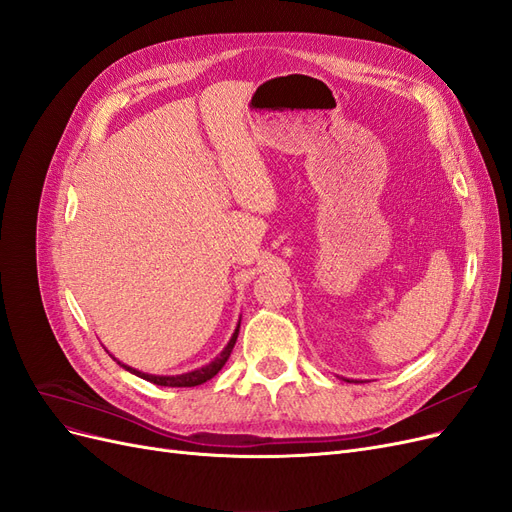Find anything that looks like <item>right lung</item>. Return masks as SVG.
Returning <instances> with one entry per match:
<instances>
[{
    "instance_id": "add662e5",
    "label": "right lung",
    "mask_w": 512,
    "mask_h": 512,
    "mask_svg": "<svg viewBox=\"0 0 512 512\" xmlns=\"http://www.w3.org/2000/svg\"><path fill=\"white\" fill-rule=\"evenodd\" d=\"M237 335H239V324H237L235 333H232L230 342L226 344V348H224L218 356H215V359H213L209 365L200 367V369H194V371H188V374H179V376H153V374H145V371L132 369V367L123 365V363H119V361H117V363H119L123 369H126V371H130V374H134V376H138V378H143V380H147V382L158 384V386H198V384H203V382L211 380V378H213L215 374H218V371L226 365L232 348H235Z\"/></svg>"
}]
</instances>
